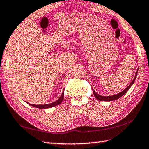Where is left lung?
<instances>
[{
    "instance_id": "8db88e82",
    "label": "left lung",
    "mask_w": 149,
    "mask_h": 149,
    "mask_svg": "<svg viewBox=\"0 0 149 149\" xmlns=\"http://www.w3.org/2000/svg\"><path fill=\"white\" fill-rule=\"evenodd\" d=\"M137 72H138V70H137L136 74H135V76L134 77V80H133V81L132 82L131 84H130L128 86H127L126 88V89L122 91V92H121L120 93H117V94H116V95H110V96H102V95H100L97 94V93L95 92L94 90H93V88H92V90H93V95H94L96 99H97L98 100L105 101H114V100H118V98L122 97V95H124L125 93H126L127 92V91H128V90L130 89V88H131V86L133 85V84H134V82H135V79H136V77H137Z\"/></svg>"
}]
</instances>
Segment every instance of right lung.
<instances>
[{
	"instance_id": "1",
	"label": "right lung",
	"mask_w": 149,
	"mask_h": 149,
	"mask_svg": "<svg viewBox=\"0 0 149 149\" xmlns=\"http://www.w3.org/2000/svg\"><path fill=\"white\" fill-rule=\"evenodd\" d=\"M63 98H64V90L63 91V93L61 95V97H60L58 100L57 101H54V103H52L50 104H47V105H32V104H30L27 103L29 105H30L31 106H33L35 107L36 108H38V109H48V108H51V107H53L55 106H57L59 105L60 103L62 102V101L63 100Z\"/></svg>"
}]
</instances>
